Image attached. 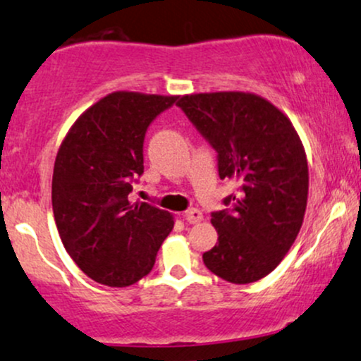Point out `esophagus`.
Wrapping results in <instances>:
<instances>
[{
  "instance_id": "1",
  "label": "esophagus",
  "mask_w": 361,
  "mask_h": 361,
  "mask_svg": "<svg viewBox=\"0 0 361 361\" xmlns=\"http://www.w3.org/2000/svg\"><path fill=\"white\" fill-rule=\"evenodd\" d=\"M184 218H185V221H188V223L196 224V223H199L202 219V213L199 209H194V207H192V209L185 211Z\"/></svg>"
}]
</instances>
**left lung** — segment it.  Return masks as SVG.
I'll list each match as a JSON object with an SVG mask.
<instances>
[{
  "label": "left lung",
  "mask_w": 361,
  "mask_h": 361,
  "mask_svg": "<svg viewBox=\"0 0 361 361\" xmlns=\"http://www.w3.org/2000/svg\"><path fill=\"white\" fill-rule=\"evenodd\" d=\"M177 106L218 154L221 179L238 180L211 214L218 243L204 265L231 283L257 282L289 252L307 206L306 152L289 118L252 92H201Z\"/></svg>",
  "instance_id": "1"
}]
</instances>
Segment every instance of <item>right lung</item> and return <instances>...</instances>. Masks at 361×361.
I'll return each mask as SVG.
<instances>
[{
  "label": "right lung",
  "mask_w": 361,
  "mask_h": 361,
  "mask_svg": "<svg viewBox=\"0 0 361 361\" xmlns=\"http://www.w3.org/2000/svg\"><path fill=\"white\" fill-rule=\"evenodd\" d=\"M177 96L116 91L86 109L59 148L52 207L59 235L87 277L109 287L138 282L154 269L173 228L167 211L130 202L143 173L147 128Z\"/></svg>",
  "instance_id": "add662e5"
}]
</instances>
